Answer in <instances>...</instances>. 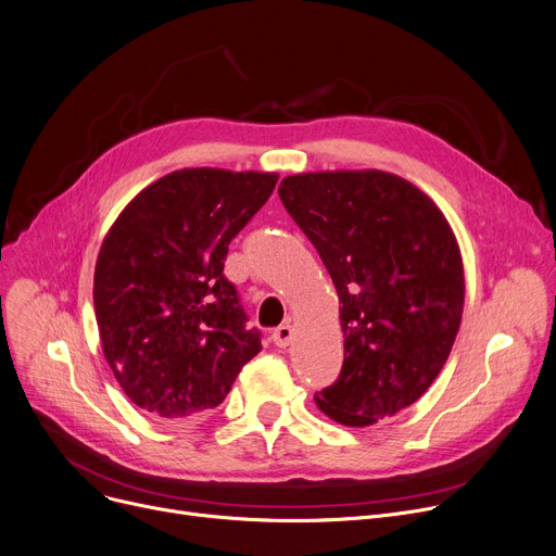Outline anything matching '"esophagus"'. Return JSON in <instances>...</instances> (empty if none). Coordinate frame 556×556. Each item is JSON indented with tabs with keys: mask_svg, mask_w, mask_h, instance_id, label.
Returning <instances> with one entry per match:
<instances>
[{
	"mask_svg": "<svg viewBox=\"0 0 556 556\" xmlns=\"http://www.w3.org/2000/svg\"><path fill=\"white\" fill-rule=\"evenodd\" d=\"M291 340H293V327L289 323H285V325L274 329V343L278 348H289Z\"/></svg>",
	"mask_w": 556,
	"mask_h": 556,
	"instance_id": "obj_1",
	"label": "esophagus"
}]
</instances>
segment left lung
Masks as SVG:
<instances>
[{
    "instance_id": "obj_1",
    "label": "left lung",
    "mask_w": 556,
    "mask_h": 556,
    "mask_svg": "<svg viewBox=\"0 0 556 556\" xmlns=\"http://www.w3.org/2000/svg\"><path fill=\"white\" fill-rule=\"evenodd\" d=\"M278 195L327 267L340 301L345 361L314 396L348 427L416 403L443 369L463 316L465 280L443 211L386 170H316Z\"/></svg>"
}]
</instances>
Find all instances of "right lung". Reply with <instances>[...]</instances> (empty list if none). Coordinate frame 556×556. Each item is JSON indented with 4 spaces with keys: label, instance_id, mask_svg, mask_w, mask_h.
I'll use <instances>...</instances> for the list:
<instances>
[{
    "label": "right lung",
    "instance_id": "right-lung-1",
    "mask_svg": "<svg viewBox=\"0 0 556 556\" xmlns=\"http://www.w3.org/2000/svg\"><path fill=\"white\" fill-rule=\"evenodd\" d=\"M278 174L180 168L142 189L104 236L93 305L119 388L160 420L218 407L263 350L225 278L229 242Z\"/></svg>",
    "mask_w": 556,
    "mask_h": 556
}]
</instances>
